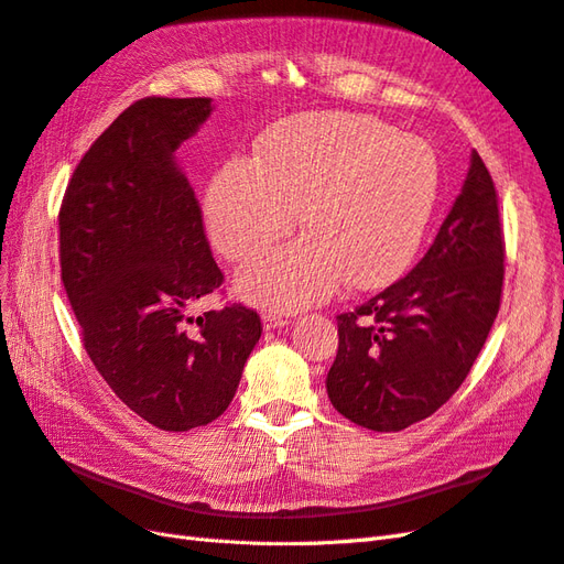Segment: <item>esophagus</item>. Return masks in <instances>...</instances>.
I'll list each match as a JSON object with an SVG mask.
<instances>
[{"label":"esophagus","instance_id":"34e87169","mask_svg":"<svg viewBox=\"0 0 564 564\" xmlns=\"http://www.w3.org/2000/svg\"><path fill=\"white\" fill-rule=\"evenodd\" d=\"M284 324H289V317L282 315V313H263V329L270 332V329H278V327H284Z\"/></svg>","mask_w":564,"mask_h":564}]
</instances>
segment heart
Returning a JSON list of instances; mask_svg holds the SVG:
<instances>
[{
  "label": "heart",
  "mask_w": 564,
  "mask_h": 564,
  "mask_svg": "<svg viewBox=\"0 0 564 564\" xmlns=\"http://www.w3.org/2000/svg\"><path fill=\"white\" fill-rule=\"evenodd\" d=\"M440 193L435 150L371 115L315 112L272 129L249 162L214 174L204 214L228 261H247L292 232L301 240L245 265L242 299L303 308L346 280L379 289L414 261Z\"/></svg>",
  "instance_id": "1"
}]
</instances>
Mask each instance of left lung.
Returning <instances> with one entry per match:
<instances>
[{"label": "left lung", "instance_id": "obj_1", "mask_svg": "<svg viewBox=\"0 0 564 564\" xmlns=\"http://www.w3.org/2000/svg\"><path fill=\"white\" fill-rule=\"evenodd\" d=\"M506 240L499 195L473 152L464 191L404 278L336 315L332 404L369 431L429 419L466 381L501 308Z\"/></svg>", "mask_w": 564, "mask_h": 564}]
</instances>
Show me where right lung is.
Returning a JSON list of instances; mask_svg holds the SVG:
<instances>
[{
  "mask_svg": "<svg viewBox=\"0 0 564 564\" xmlns=\"http://www.w3.org/2000/svg\"><path fill=\"white\" fill-rule=\"evenodd\" d=\"M212 98L135 100L75 166L58 212V259L82 344L131 412L183 433L226 412L263 324L242 303L195 319L224 294L202 207L174 150Z\"/></svg>",
  "mask_w": 564,
  "mask_h": 564,
  "instance_id": "right-lung-1",
  "label": "right lung"
}]
</instances>
